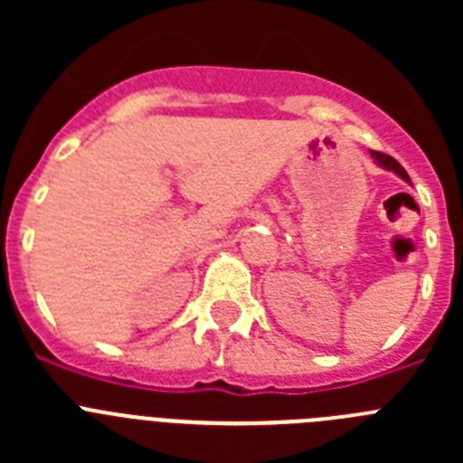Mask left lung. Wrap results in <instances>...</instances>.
I'll return each mask as SVG.
<instances>
[{
    "label": "left lung",
    "instance_id": "8db88e82",
    "mask_svg": "<svg viewBox=\"0 0 463 463\" xmlns=\"http://www.w3.org/2000/svg\"><path fill=\"white\" fill-rule=\"evenodd\" d=\"M371 157H373V162L380 166V169L392 171V174L399 175L401 181L411 183V178H408L406 169H403V166H401L394 157H390V155H383V153H375V150H371Z\"/></svg>",
    "mask_w": 463,
    "mask_h": 463
}]
</instances>
